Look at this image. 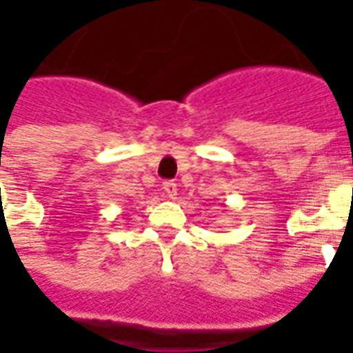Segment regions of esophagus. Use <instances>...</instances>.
<instances>
[{
  "label": "esophagus",
  "mask_w": 353,
  "mask_h": 353,
  "mask_svg": "<svg viewBox=\"0 0 353 353\" xmlns=\"http://www.w3.org/2000/svg\"><path fill=\"white\" fill-rule=\"evenodd\" d=\"M162 189H164V192H166V196H168V199H176L177 196V185L174 183V181H164Z\"/></svg>",
  "instance_id": "34e87169"
}]
</instances>
